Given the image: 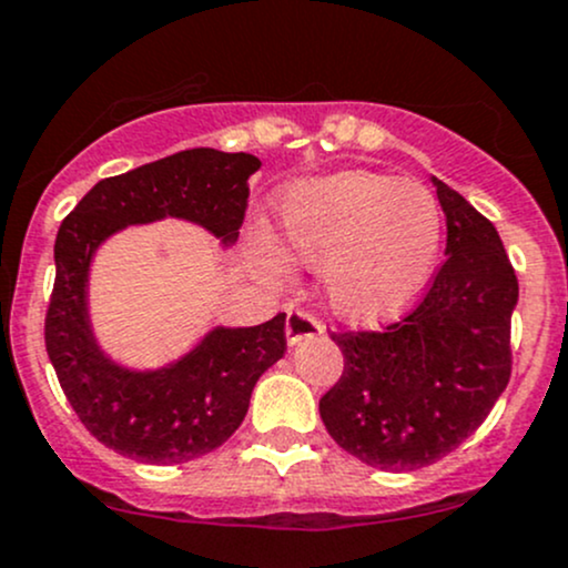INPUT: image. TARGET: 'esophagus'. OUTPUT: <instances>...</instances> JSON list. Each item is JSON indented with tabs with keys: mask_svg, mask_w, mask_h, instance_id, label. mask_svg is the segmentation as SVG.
Here are the masks:
<instances>
[{
	"mask_svg": "<svg viewBox=\"0 0 568 568\" xmlns=\"http://www.w3.org/2000/svg\"><path fill=\"white\" fill-rule=\"evenodd\" d=\"M317 334H323V323L317 317L304 313V310H288V317H285V339H288V345H296V342Z\"/></svg>",
	"mask_w": 568,
	"mask_h": 568,
	"instance_id": "34e87169",
	"label": "esophagus"
}]
</instances>
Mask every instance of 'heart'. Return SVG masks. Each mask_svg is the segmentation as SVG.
<instances>
[{
  "label": "heart",
  "instance_id": "heart-1",
  "mask_svg": "<svg viewBox=\"0 0 568 568\" xmlns=\"http://www.w3.org/2000/svg\"><path fill=\"white\" fill-rule=\"evenodd\" d=\"M445 217L413 180L342 170L296 180L277 196V242L247 236L261 272L280 277L285 258L321 270L328 310L353 326H379L407 313L432 280Z\"/></svg>",
  "mask_w": 568,
  "mask_h": 568
}]
</instances>
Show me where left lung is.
Wrapping results in <instances>:
<instances>
[{
	"mask_svg": "<svg viewBox=\"0 0 568 568\" xmlns=\"http://www.w3.org/2000/svg\"><path fill=\"white\" fill-rule=\"evenodd\" d=\"M434 180L447 221L445 264L423 302L385 332L332 334L345 355L321 398L342 450L385 471H413L479 428L513 372L517 277L496 226Z\"/></svg>",
	"mask_w": 568,
	"mask_h": 568,
	"instance_id": "left-lung-1",
	"label": "left lung"
}]
</instances>
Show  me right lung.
Returning a JSON list of instances; mask_svg holds the SVG:
<instances>
[{
	"label": "right lung",
	"instance_id": "obj_1",
	"mask_svg": "<svg viewBox=\"0 0 568 568\" xmlns=\"http://www.w3.org/2000/svg\"><path fill=\"white\" fill-rule=\"evenodd\" d=\"M251 153L193 148L99 180L55 234V283L45 347L80 423L102 445L142 464L207 456L245 420L258 377L285 353V313L261 326H215L183 358L129 369L99 347L89 321L97 247L126 226L180 217L234 245L247 207Z\"/></svg>",
	"mask_w": 568,
	"mask_h": 568
}]
</instances>
